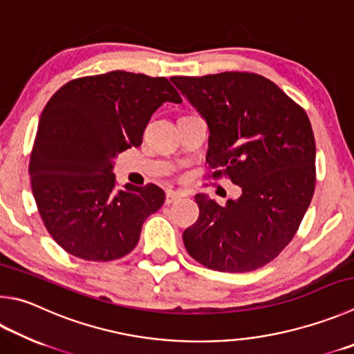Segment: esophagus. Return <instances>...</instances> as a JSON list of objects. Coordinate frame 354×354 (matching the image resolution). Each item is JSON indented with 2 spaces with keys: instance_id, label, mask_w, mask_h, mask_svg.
<instances>
[{
  "instance_id": "esophagus-1",
  "label": "esophagus",
  "mask_w": 354,
  "mask_h": 354,
  "mask_svg": "<svg viewBox=\"0 0 354 354\" xmlns=\"http://www.w3.org/2000/svg\"><path fill=\"white\" fill-rule=\"evenodd\" d=\"M183 195L179 194V192H173V190H169L167 192V195H165V204H173V203H176L179 198H181Z\"/></svg>"
}]
</instances>
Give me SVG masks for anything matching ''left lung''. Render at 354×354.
<instances>
[{
    "label": "left lung",
    "instance_id": "left-lung-1",
    "mask_svg": "<svg viewBox=\"0 0 354 354\" xmlns=\"http://www.w3.org/2000/svg\"><path fill=\"white\" fill-rule=\"evenodd\" d=\"M207 122L212 178L227 176L239 199L196 195L199 216L184 230L192 259L221 272L272 261L304 220L316 187V142L304 108L266 77L220 73L171 77Z\"/></svg>",
    "mask_w": 354,
    "mask_h": 354
}]
</instances>
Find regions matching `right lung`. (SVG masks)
I'll return each instance as SVG.
<instances>
[{
	"label": "right lung",
	"mask_w": 354,
	"mask_h": 354,
	"mask_svg": "<svg viewBox=\"0 0 354 354\" xmlns=\"http://www.w3.org/2000/svg\"><path fill=\"white\" fill-rule=\"evenodd\" d=\"M165 102H183L165 77L127 71L74 79L49 99L29 175L44 226L68 254L111 261L136 248L165 194L155 184H125L115 194L113 159L142 144L151 114Z\"/></svg>",
	"instance_id": "obj_1"
}]
</instances>
